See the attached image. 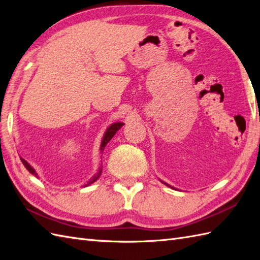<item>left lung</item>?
<instances>
[{
	"instance_id": "left-lung-1",
	"label": "left lung",
	"mask_w": 260,
	"mask_h": 260,
	"mask_svg": "<svg viewBox=\"0 0 260 260\" xmlns=\"http://www.w3.org/2000/svg\"><path fill=\"white\" fill-rule=\"evenodd\" d=\"M159 181H161V182H162V183H164V184H165V185H168V186H170V187H172V189H174V187H173V186H171V185H169V184H168V183H165V182H163V181H162V180H159Z\"/></svg>"
}]
</instances>
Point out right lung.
I'll use <instances>...</instances> for the list:
<instances>
[{"mask_svg": "<svg viewBox=\"0 0 260 260\" xmlns=\"http://www.w3.org/2000/svg\"><path fill=\"white\" fill-rule=\"evenodd\" d=\"M124 125V123H121V121H116V123H113L112 125H109L108 126V128L106 129V132H105V134H104V136H103V140H102V144H101V148H99V150H101V152L103 153L104 152V150H105V147H106V145H107V143L113 139V136L116 134V132H117L119 128H121V126ZM21 158V162L23 163V165L25 167V169L29 171V172L31 173V174H33L35 176H37L38 178V173L36 172V170L33 169L31 165L27 163L24 158H22V157H20ZM102 170H103V168L101 167V168H98V171H97V173H95L93 174L92 176H91V179L87 182V183L84 185V186H88V185H90L91 183H93V182L95 181H97L98 180V178L99 176H101V174H102Z\"/></svg>", "mask_w": 260, "mask_h": 260, "instance_id": "right-lung-1", "label": "right lung"}]
</instances>
